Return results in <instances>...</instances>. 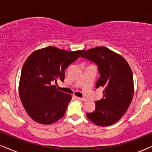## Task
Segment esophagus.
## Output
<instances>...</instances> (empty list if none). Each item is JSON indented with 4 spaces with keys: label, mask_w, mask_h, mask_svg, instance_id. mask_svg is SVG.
Here are the masks:
<instances>
[{
    "label": "esophagus",
    "mask_w": 152,
    "mask_h": 152,
    "mask_svg": "<svg viewBox=\"0 0 152 152\" xmlns=\"http://www.w3.org/2000/svg\"><path fill=\"white\" fill-rule=\"evenodd\" d=\"M77 97V99H80V100H81V101L84 102V101H86V98H84V97Z\"/></svg>",
    "instance_id": "34e87169"
}]
</instances>
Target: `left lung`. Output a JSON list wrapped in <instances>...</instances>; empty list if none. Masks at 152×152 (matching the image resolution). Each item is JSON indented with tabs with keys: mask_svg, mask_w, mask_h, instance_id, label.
<instances>
[{
	"mask_svg": "<svg viewBox=\"0 0 152 152\" xmlns=\"http://www.w3.org/2000/svg\"><path fill=\"white\" fill-rule=\"evenodd\" d=\"M81 57L97 64L100 77L96 88H104L103 98L95 102V110L87 113V118L96 125H112L124 115L134 96L130 66L122 55L104 46L87 50Z\"/></svg>",
	"mask_w": 152,
	"mask_h": 152,
	"instance_id": "1",
	"label": "left lung"
}]
</instances>
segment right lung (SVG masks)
<instances>
[{"label":"right lung","mask_w":152,"mask_h":152,"mask_svg":"<svg viewBox=\"0 0 152 152\" xmlns=\"http://www.w3.org/2000/svg\"><path fill=\"white\" fill-rule=\"evenodd\" d=\"M84 50L67 51L54 46L37 50L23 66L18 86L22 104L28 115L42 124L55 123L63 117L72 96L53 85L64 80L66 68Z\"/></svg>","instance_id":"add662e5"}]
</instances>
